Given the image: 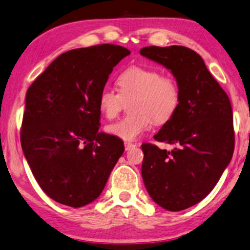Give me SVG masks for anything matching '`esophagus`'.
<instances>
[{
	"label": "esophagus",
	"instance_id": "1",
	"mask_svg": "<svg viewBox=\"0 0 250 250\" xmlns=\"http://www.w3.org/2000/svg\"><path fill=\"white\" fill-rule=\"evenodd\" d=\"M135 144L134 143H130V142H125V151H128V149H130V148H132V147H135Z\"/></svg>",
	"mask_w": 250,
	"mask_h": 250
}]
</instances>
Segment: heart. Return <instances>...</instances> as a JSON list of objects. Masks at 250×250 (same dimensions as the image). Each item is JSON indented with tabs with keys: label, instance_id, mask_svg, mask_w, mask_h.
I'll use <instances>...</instances> for the list:
<instances>
[{
	"label": "heart",
	"instance_id": "b5f03b06",
	"mask_svg": "<svg viewBox=\"0 0 250 250\" xmlns=\"http://www.w3.org/2000/svg\"><path fill=\"white\" fill-rule=\"evenodd\" d=\"M119 92L102 89L98 108L105 118L114 119L123 102H129L131 115L106 125L109 135L123 141H134L151 128L153 120L158 125L170 121L181 104V89L172 76L162 75L158 69L130 66L116 80Z\"/></svg>",
	"mask_w": 250,
	"mask_h": 250
}]
</instances>
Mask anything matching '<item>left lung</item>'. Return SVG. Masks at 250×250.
Listing matches in <instances>:
<instances>
[{
  "mask_svg": "<svg viewBox=\"0 0 250 250\" xmlns=\"http://www.w3.org/2000/svg\"><path fill=\"white\" fill-rule=\"evenodd\" d=\"M141 55L164 65L181 89V104L154 139L172 151L142 145V176L149 197L169 211L197 205L215 188L233 155L232 106L200 56L182 45L145 46Z\"/></svg>",
  "mask_w": 250,
  "mask_h": 250,
  "instance_id": "obj_1",
  "label": "left lung"
}]
</instances>
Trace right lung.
<instances>
[{"label": "right lung", "mask_w": 250, "mask_h": 250, "mask_svg": "<svg viewBox=\"0 0 250 250\" xmlns=\"http://www.w3.org/2000/svg\"><path fill=\"white\" fill-rule=\"evenodd\" d=\"M130 51L115 44L62 53L26 94L21 142L48 197L73 208L96 200L125 151L121 139L98 132V96Z\"/></svg>", "instance_id": "obj_1"}]
</instances>
